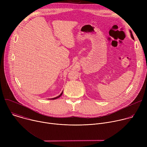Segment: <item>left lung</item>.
<instances>
[{"mask_svg":"<svg viewBox=\"0 0 147 147\" xmlns=\"http://www.w3.org/2000/svg\"><path fill=\"white\" fill-rule=\"evenodd\" d=\"M130 33H131V38L134 39V36H133V34H132V32L130 31Z\"/></svg>","mask_w":147,"mask_h":147,"instance_id":"obj_1","label":"left lung"}]
</instances>
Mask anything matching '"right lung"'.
<instances>
[{
	"label": "right lung",
	"instance_id": "add662e5",
	"mask_svg": "<svg viewBox=\"0 0 147 147\" xmlns=\"http://www.w3.org/2000/svg\"><path fill=\"white\" fill-rule=\"evenodd\" d=\"M62 94H63V92L60 94V95H59V96H56V97H55V98H51V99H57V98H59L60 96H61V95H62Z\"/></svg>",
	"mask_w": 147,
	"mask_h": 147
}]
</instances>
